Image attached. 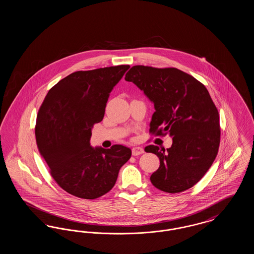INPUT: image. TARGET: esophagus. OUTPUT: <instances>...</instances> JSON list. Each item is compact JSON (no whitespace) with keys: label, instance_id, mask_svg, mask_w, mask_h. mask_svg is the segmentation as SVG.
Returning a JSON list of instances; mask_svg holds the SVG:
<instances>
[{"label":"esophagus","instance_id":"esophagus-1","mask_svg":"<svg viewBox=\"0 0 254 254\" xmlns=\"http://www.w3.org/2000/svg\"><path fill=\"white\" fill-rule=\"evenodd\" d=\"M144 153V149L141 146H134L132 147V155L133 156H138Z\"/></svg>","mask_w":254,"mask_h":254}]
</instances>
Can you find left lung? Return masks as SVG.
Here are the masks:
<instances>
[{"instance_id": "left-lung-1", "label": "left lung", "mask_w": 254, "mask_h": 254, "mask_svg": "<svg viewBox=\"0 0 254 254\" xmlns=\"http://www.w3.org/2000/svg\"><path fill=\"white\" fill-rule=\"evenodd\" d=\"M125 79L154 103L149 134L172 136L167 151L157 145L145 147L160 160L150 176L152 185L168 193L192 188L211 167L220 145L219 112L205 85L175 67L134 65Z\"/></svg>"}]
</instances>
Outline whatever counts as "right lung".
Segmentation results:
<instances>
[{
    "mask_svg": "<svg viewBox=\"0 0 254 254\" xmlns=\"http://www.w3.org/2000/svg\"><path fill=\"white\" fill-rule=\"evenodd\" d=\"M128 68L121 64L71 73L49 89L39 109L38 149L52 178L67 193L88 200L108 193L131 156L124 145L105 149L89 145L110 91Z\"/></svg>",
    "mask_w": 254,
    "mask_h": 254,
    "instance_id": "1",
    "label": "right lung"
}]
</instances>
